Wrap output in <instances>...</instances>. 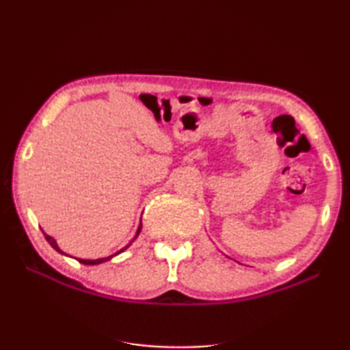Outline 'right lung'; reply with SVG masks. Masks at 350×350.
<instances>
[{"instance_id": "add662e5", "label": "right lung", "mask_w": 350, "mask_h": 350, "mask_svg": "<svg viewBox=\"0 0 350 350\" xmlns=\"http://www.w3.org/2000/svg\"><path fill=\"white\" fill-rule=\"evenodd\" d=\"M140 232H142V219H140V224H139V227H137V232H135V236L133 238V241L129 242L128 245H125L123 248H120V250L118 252H116L114 254H111V256H106V258H98V259H81V258H75L77 260H79V262H81V264H85V265H97V264H102V262H106V260H109V259H112L114 256H117V254H120V253H123L126 250V248H129V245L133 244V242L137 239V236L140 234ZM44 233V232H43ZM44 238H46V241L49 242V244L52 245V248H55V250L58 252V253H62V254H64V256H69L68 253H64L60 247H58V244H57V241L52 238V236H49V234H46L44 233ZM69 258H72V256H69Z\"/></svg>"}]
</instances>
